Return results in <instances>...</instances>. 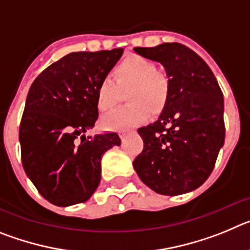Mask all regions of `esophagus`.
<instances>
[{
    "instance_id": "1",
    "label": "esophagus",
    "mask_w": 250,
    "mask_h": 250,
    "mask_svg": "<svg viewBox=\"0 0 250 250\" xmlns=\"http://www.w3.org/2000/svg\"><path fill=\"white\" fill-rule=\"evenodd\" d=\"M127 134H129V131H120V132H119V135H120L121 139L125 138V136H126Z\"/></svg>"
}]
</instances>
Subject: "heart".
Returning a JSON list of instances; mask_svg holds the SVG:
<instances>
[{"label":"heart","instance_id":"heart-1","mask_svg":"<svg viewBox=\"0 0 250 250\" xmlns=\"http://www.w3.org/2000/svg\"><path fill=\"white\" fill-rule=\"evenodd\" d=\"M112 81L100 83L96 104L100 111H109L119 100V91H125L129 105L114 110L103 118V126L109 130L135 127L151 115L160 114L170 96V83L164 74L156 71L155 63L145 57L132 55L124 59L112 70Z\"/></svg>","mask_w":250,"mask_h":250}]
</instances>
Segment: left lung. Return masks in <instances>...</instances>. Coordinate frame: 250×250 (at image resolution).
I'll use <instances>...</instances> for the list:
<instances>
[{"mask_svg": "<svg viewBox=\"0 0 250 250\" xmlns=\"http://www.w3.org/2000/svg\"><path fill=\"white\" fill-rule=\"evenodd\" d=\"M164 66L170 83L167 106L154 124L138 130L144 149L132 165L158 194L180 195L209 178L224 145V99L210 67L182 43L135 47Z\"/></svg>", "mask_w": 250, "mask_h": 250, "instance_id": "left-lung-1", "label": "left lung"}]
</instances>
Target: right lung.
<instances>
[{"instance_id":"add662e5","label":"right lung","mask_w":250,"mask_h":250,"mask_svg":"<svg viewBox=\"0 0 250 250\" xmlns=\"http://www.w3.org/2000/svg\"><path fill=\"white\" fill-rule=\"evenodd\" d=\"M123 52H71L31 85L20 125L22 165L51 204L70 207L90 199L100 184L101 158L120 145L116 132L87 138L85 132L98 120L99 85Z\"/></svg>"}]
</instances>
